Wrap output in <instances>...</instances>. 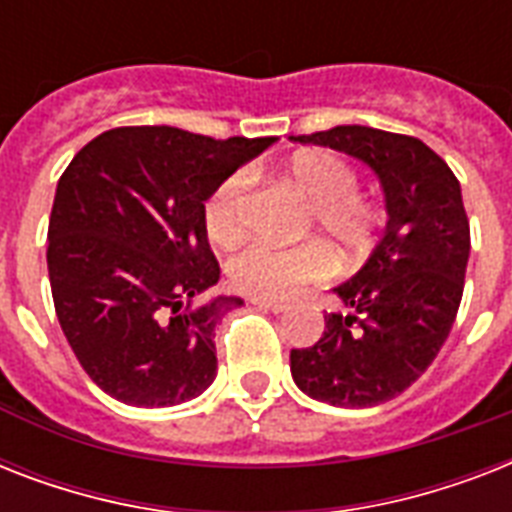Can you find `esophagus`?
<instances>
[{
  "label": "esophagus",
  "mask_w": 512,
  "mask_h": 512,
  "mask_svg": "<svg viewBox=\"0 0 512 512\" xmlns=\"http://www.w3.org/2000/svg\"><path fill=\"white\" fill-rule=\"evenodd\" d=\"M252 305H257L260 311H271V313H281V311H287V305L279 303V300H263V297H252L249 300Z\"/></svg>",
  "instance_id": "obj_1"
}]
</instances>
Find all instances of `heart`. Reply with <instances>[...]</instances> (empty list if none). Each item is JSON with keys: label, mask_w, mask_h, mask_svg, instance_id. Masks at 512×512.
<instances>
[{"label": "heart", "mask_w": 512, "mask_h": 512, "mask_svg": "<svg viewBox=\"0 0 512 512\" xmlns=\"http://www.w3.org/2000/svg\"><path fill=\"white\" fill-rule=\"evenodd\" d=\"M287 175L313 201L311 223L345 255H361L377 236L380 207L358 193V175L329 151H305L289 162ZM252 172L236 170L204 201V228L215 244H231L244 231ZM335 260L319 241L273 247L249 241L225 260V281L236 292L263 300H284L297 289L332 276Z\"/></svg>", "instance_id": "1"}]
</instances>
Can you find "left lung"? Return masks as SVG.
Wrapping results in <instances>:
<instances>
[{
  "instance_id": "8db88e82",
  "label": "left lung",
  "mask_w": 512,
  "mask_h": 512,
  "mask_svg": "<svg viewBox=\"0 0 512 512\" xmlns=\"http://www.w3.org/2000/svg\"><path fill=\"white\" fill-rule=\"evenodd\" d=\"M300 143L356 156L377 172L388 225L372 257L335 287L348 313L324 316V335L289 353L297 388L332 406H377L404 393L457 319L470 255L460 180L412 135L342 124Z\"/></svg>"
}]
</instances>
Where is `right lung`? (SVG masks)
Wrapping results in <instances>:
<instances>
[{"label":"right lung","instance_id":"add662e5","mask_svg":"<svg viewBox=\"0 0 512 512\" xmlns=\"http://www.w3.org/2000/svg\"><path fill=\"white\" fill-rule=\"evenodd\" d=\"M273 138L114 127L60 175L47 271L60 329L90 380L130 406H175L217 372L215 324L239 297L217 284L204 201Z\"/></svg>","mask_w":512,"mask_h":512}]
</instances>
